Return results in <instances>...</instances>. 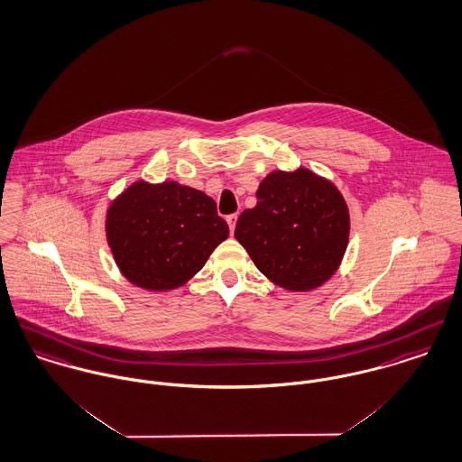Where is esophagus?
<instances>
[{
    "instance_id": "34e87169",
    "label": "esophagus",
    "mask_w": 462,
    "mask_h": 462,
    "mask_svg": "<svg viewBox=\"0 0 462 462\" xmlns=\"http://www.w3.org/2000/svg\"><path fill=\"white\" fill-rule=\"evenodd\" d=\"M226 220H227V224H229V231H231V235L235 233V226H236V220H238V215L236 213H233V215H227L226 217Z\"/></svg>"
}]
</instances>
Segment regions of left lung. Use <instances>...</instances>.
I'll return each mask as SVG.
<instances>
[{"mask_svg":"<svg viewBox=\"0 0 462 462\" xmlns=\"http://www.w3.org/2000/svg\"><path fill=\"white\" fill-rule=\"evenodd\" d=\"M244 211L235 238L257 270L288 291L332 279L349 242V208L336 183L307 168L272 171Z\"/></svg>","mask_w":462,"mask_h":462,"instance_id":"obj_1","label":"left lung"}]
</instances>
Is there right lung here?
Returning <instances> with one entry per match:
<instances>
[{
    "label": "right lung",
    "mask_w": 462,
    "mask_h": 462,
    "mask_svg": "<svg viewBox=\"0 0 462 462\" xmlns=\"http://www.w3.org/2000/svg\"><path fill=\"white\" fill-rule=\"evenodd\" d=\"M227 236L210 196L174 180H137L106 213V238L118 270L148 291L181 288Z\"/></svg>",
    "instance_id": "right-lung-1"
}]
</instances>
